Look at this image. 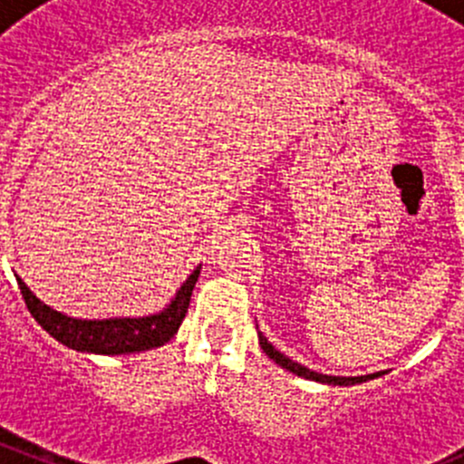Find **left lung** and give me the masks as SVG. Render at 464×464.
I'll list each match as a JSON object with an SVG mask.
<instances>
[{
  "label": "left lung",
  "mask_w": 464,
  "mask_h": 464,
  "mask_svg": "<svg viewBox=\"0 0 464 464\" xmlns=\"http://www.w3.org/2000/svg\"><path fill=\"white\" fill-rule=\"evenodd\" d=\"M258 339H260V348L265 350L266 357L274 359V362L278 363V366H283L285 371L294 372V375H298V377L312 379V382L334 383V386H353V383H362V382H368V379H375V377H379V372H377V375H362V377H334V375H321V372L310 371V368L301 366V363L292 362V359L285 357L283 353H278V350H276L274 345H271L269 341H266V336H262V332H258Z\"/></svg>",
  "instance_id": "left-lung-1"
}]
</instances>
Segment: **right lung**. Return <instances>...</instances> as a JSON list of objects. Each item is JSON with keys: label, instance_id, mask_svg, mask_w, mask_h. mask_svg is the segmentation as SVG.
I'll use <instances>...</instances> for the list:
<instances>
[{"label": "right lung", "instance_id": "add662e5", "mask_svg": "<svg viewBox=\"0 0 464 464\" xmlns=\"http://www.w3.org/2000/svg\"><path fill=\"white\" fill-rule=\"evenodd\" d=\"M199 269L202 266H198L188 276V280L181 285L179 292L170 301V305L163 307L159 314L139 316V319H73V316H67L63 312L53 310V307L44 305L26 287V283L20 276H17V285H20V292L24 296V303L29 307L33 319L40 323L63 345L78 350V353L130 354L150 348H159V345H163L166 341H170L175 336L181 321H184L186 312H188L193 287L199 278Z\"/></svg>", "mask_w": 464, "mask_h": 464}]
</instances>
